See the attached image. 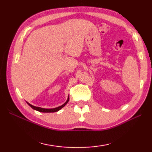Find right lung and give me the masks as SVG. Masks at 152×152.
<instances>
[{
  "label": "right lung",
  "instance_id": "right-lung-1",
  "mask_svg": "<svg viewBox=\"0 0 152 152\" xmlns=\"http://www.w3.org/2000/svg\"><path fill=\"white\" fill-rule=\"evenodd\" d=\"M69 97L68 98L66 102L65 103H64L63 105H61V106H59V107H57V108H52V109H46V108H40V107H37V106L31 105L28 102H27V104L29 105L32 108H33L34 110H36L38 111V112H56L59 111V110H61L63 107H64V106L66 104V103L69 102Z\"/></svg>",
  "mask_w": 152,
  "mask_h": 152
}]
</instances>
